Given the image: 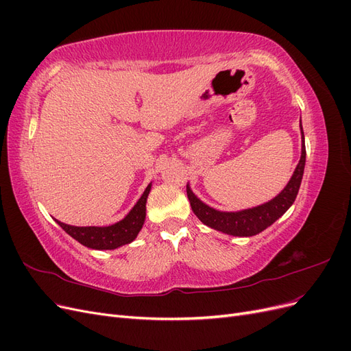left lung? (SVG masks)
Wrapping results in <instances>:
<instances>
[{
	"label": "left lung",
	"instance_id": "obj_1",
	"mask_svg": "<svg viewBox=\"0 0 351 351\" xmlns=\"http://www.w3.org/2000/svg\"><path fill=\"white\" fill-rule=\"evenodd\" d=\"M300 133H302V155L300 161L297 164L290 182L281 190V192L262 205L241 209L236 212H226L210 208L205 202H202L190 189L187 183V197L190 200V206L195 212V215L204 222L205 226L214 228L217 231L226 232L236 237H252L256 236L263 230L272 226L275 221L282 217L289 208L294 204L295 196L299 193L300 183L303 178L304 164H306V146H304V134L300 120Z\"/></svg>",
	"mask_w": 351,
	"mask_h": 351
}]
</instances>
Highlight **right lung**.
Segmentation results:
<instances>
[{
	"label": "right lung",
	"mask_w": 351,
	"mask_h": 351,
	"mask_svg": "<svg viewBox=\"0 0 351 351\" xmlns=\"http://www.w3.org/2000/svg\"><path fill=\"white\" fill-rule=\"evenodd\" d=\"M151 187L152 183L147 184L143 195L137 200V204L132 208L129 214L112 226L76 227L64 224V222L58 219L56 221L69 236L77 240L83 246L97 250H114L117 247L124 246V244L132 243L137 237V234H139L146 218V200L147 196H149Z\"/></svg>",
	"instance_id": "1"
}]
</instances>
